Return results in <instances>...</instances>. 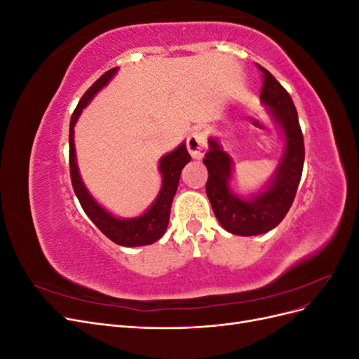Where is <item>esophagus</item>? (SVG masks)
Instances as JSON below:
<instances>
[{"instance_id":"esophagus-1","label":"esophagus","mask_w":359,"mask_h":359,"mask_svg":"<svg viewBox=\"0 0 359 359\" xmlns=\"http://www.w3.org/2000/svg\"><path fill=\"white\" fill-rule=\"evenodd\" d=\"M187 149L191 154V157L196 160H201L205 156L206 149H208V145H206V137L201 130H193L191 135L187 139Z\"/></svg>"}]
</instances>
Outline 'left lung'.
<instances>
[{
	"instance_id": "obj_1",
	"label": "left lung",
	"mask_w": 359,
	"mask_h": 359,
	"mask_svg": "<svg viewBox=\"0 0 359 359\" xmlns=\"http://www.w3.org/2000/svg\"><path fill=\"white\" fill-rule=\"evenodd\" d=\"M257 69L264 78L260 99L271 106V112L283 130L286 140L285 154L274 180L264 193L244 201L229 189L232 160L215 139H210V151L203 158V165L208 169L206 196L217 220L227 232L243 236L265 233L285 219L295 199L306 156L298 114L289 93L266 69L259 64Z\"/></svg>"
}]
</instances>
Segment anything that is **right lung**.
<instances>
[{"mask_svg":"<svg viewBox=\"0 0 359 359\" xmlns=\"http://www.w3.org/2000/svg\"><path fill=\"white\" fill-rule=\"evenodd\" d=\"M116 67L107 70L97 79L86 93L82 95L78 106L70 119V133H69V161H70V178L73 190L78 196L81 206L85 214L90 217L91 222L99 227V229L118 245L124 247H137V245H148L153 244L165 235L166 227L169 224L170 206L173 196H175L178 182L181 177L182 168L191 160L186 144H182L172 153L161 157L160 160V172L163 175V186L158 193L156 202L151 205V208L140 217L128 220H119L116 217L111 215L106 210L97 203L90 193L86 191L83 182L81 180L78 165H76V154H74V140H73V127L78 121L83 107L90 103V100L95 95L97 91H100L103 86L111 81L112 76L116 73Z\"/></svg>","mask_w":359,"mask_h":359,"instance_id":"obj_1","label":"right lung"}]
</instances>
